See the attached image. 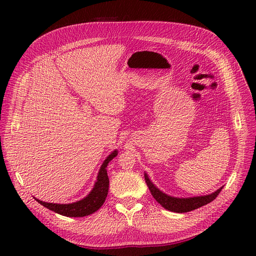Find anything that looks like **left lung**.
Segmentation results:
<instances>
[{"label": "left lung", "mask_w": 256, "mask_h": 256, "mask_svg": "<svg viewBox=\"0 0 256 256\" xmlns=\"http://www.w3.org/2000/svg\"><path fill=\"white\" fill-rule=\"evenodd\" d=\"M145 177V182L147 184V187L150 188V191L152 193V196L154 198L157 200V202L166 209L170 212H188L191 210H194V209H198V207H202L208 203L212 202V200L219 196V193L221 192L222 188L216 190V192L212 193V194L208 196H194V198H174V196H170L166 193L160 191L156 186H154L150 180L147 174H144Z\"/></svg>", "instance_id": "1"}]
</instances>
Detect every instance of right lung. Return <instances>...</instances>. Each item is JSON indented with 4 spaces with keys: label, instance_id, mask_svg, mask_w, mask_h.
<instances>
[{
    "label": "right lung",
    "instance_id": "obj_1",
    "mask_svg": "<svg viewBox=\"0 0 256 256\" xmlns=\"http://www.w3.org/2000/svg\"><path fill=\"white\" fill-rule=\"evenodd\" d=\"M116 156H118V150H114L106 157L102 168L99 170L97 182H95L94 188H92V190L90 192V194L86 198H82L81 200H78V202L72 204H53L42 202V200L37 198L35 200L46 208H48L50 210L58 212L62 216H84L94 214L102 206L108 196V190H109V177H108L106 173V166Z\"/></svg>",
    "mask_w": 256,
    "mask_h": 256
}]
</instances>
